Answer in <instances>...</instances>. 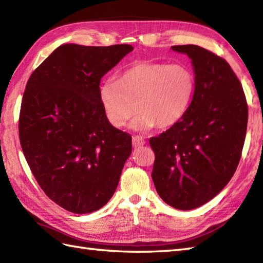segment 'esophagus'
I'll use <instances>...</instances> for the list:
<instances>
[{"mask_svg": "<svg viewBox=\"0 0 263 263\" xmlns=\"http://www.w3.org/2000/svg\"><path fill=\"white\" fill-rule=\"evenodd\" d=\"M144 143H146V141H144V139L141 136H135L132 138V144L135 148L141 147Z\"/></svg>", "mask_w": 263, "mask_h": 263, "instance_id": "34e87169", "label": "esophagus"}]
</instances>
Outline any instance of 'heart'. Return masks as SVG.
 I'll return each instance as SVG.
<instances>
[{
    "label": "heart",
    "mask_w": 263,
    "mask_h": 263,
    "mask_svg": "<svg viewBox=\"0 0 263 263\" xmlns=\"http://www.w3.org/2000/svg\"><path fill=\"white\" fill-rule=\"evenodd\" d=\"M195 77L183 63L146 62L125 70L116 81L99 87V102L106 119L116 128L124 127L140 110L137 130L158 125L171 127L185 115L194 93Z\"/></svg>",
    "instance_id": "obj_1"
}]
</instances>
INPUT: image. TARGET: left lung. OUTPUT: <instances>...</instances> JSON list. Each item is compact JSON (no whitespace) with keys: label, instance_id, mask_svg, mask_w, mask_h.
Segmentation results:
<instances>
[{"label":"left lung","instance_id":"left-lung-1","mask_svg":"<svg viewBox=\"0 0 263 263\" xmlns=\"http://www.w3.org/2000/svg\"><path fill=\"white\" fill-rule=\"evenodd\" d=\"M172 49L192 60L195 88L182 120L149 139L155 153L152 177L167 204L191 210L231 181L241 159L249 111L241 82L224 59L197 45Z\"/></svg>","mask_w":263,"mask_h":263}]
</instances>
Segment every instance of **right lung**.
Segmentation results:
<instances>
[{"label":"right lung","instance_id":"right-lung-1","mask_svg":"<svg viewBox=\"0 0 263 263\" xmlns=\"http://www.w3.org/2000/svg\"><path fill=\"white\" fill-rule=\"evenodd\" d=\"M113 46L61 45L32 72L22 97V152L47 197L73 214H89L113 197L132 152V138L106 119L102 78L126 54Z\"/></svg>","mask_w":263,"mask_h":263}]
</instances>
